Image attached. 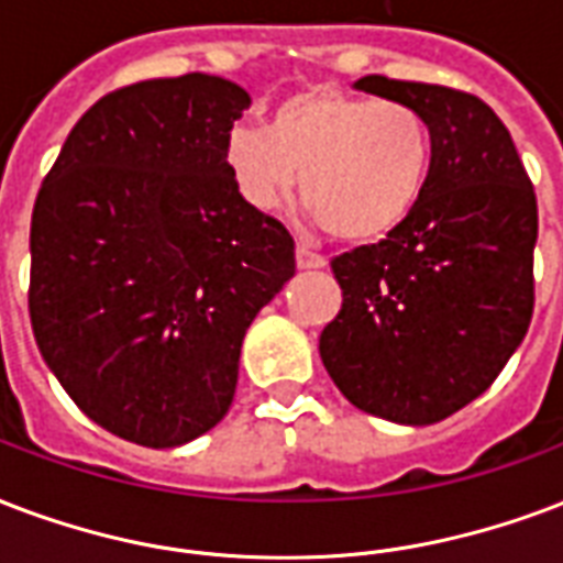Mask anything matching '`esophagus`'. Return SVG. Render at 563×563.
<instances>
[{
  "label": "esophagus",
  "instance_id": "1",
  "mask_svg": "<svg viewBox=\"0 0 563 563\" xmlns=\"http://www.w3.org/2000/svg\"><path fill=\"white\" fill-rule=\"evenodd\" d=\"M295 263H298L300 272H307V268H324V256L316 251H310V247H303V244H298V251H295Z\"/></svg>",
  "mask_w": 563,
  "mask_h": 563
}]
</instances>
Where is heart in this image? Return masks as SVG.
<instances>
[{
    "label": "heart",
    "mask_w": 563,
    "mask_h": 563,
    "mask_svg": "<svg viewBox=\"0 0 563 563\" xmlns=\"http://www.w3.org/2000/svg\"><path fill=\"white\" fill-rule=\"evenodd\" d=\"M431 126L407 102H377L328 85L289 93L268 126L235 123L224 165L256 212L300 195L342 242L366 244L396 233L422 200L431 174Z\"/></svg>",
    "instance_id": "obj_1"
}]
</instances>
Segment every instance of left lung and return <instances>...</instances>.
Here are the masks:
<instances>
[{"label":"left lung","instance_id":"obj_1","mask_svg":"<svg viewBox=\"0 0 563 563\" xmlns=\"http://www.w3.org/2000/svg\"><path fill=\"white\" fill-rule=\"evenodd\" d=\"M354 88L422 111L431 174L396 233L330 263L342 310L319 354L363 413L434 424L482 396L529 330L538 197L510 132L478 97L386 76Z\"/></svg>","mask_w":563,"mask_h":563}]
</instances>
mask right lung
Wrapping results in <instances>:
<instances>
[{
  "mask_svg": "<svg viewBox=\"0 0 563 563\" xmlns=\"http://www.w3.org/2000/svg\"><path fill=\"white\" fill-rule=\"evenodd\" d=\"M247 106L206 73L106 93L34 200L37 349L81 413L129 443L174 449L224 419L244 333L295 274L289 230L227 174Z\"/></svg>",
  "mask_w": 563,
  "mask_h": 563,
  "instance_id": "add662e5",
  "label": "right lung"
}]
</instances>
